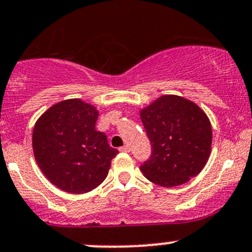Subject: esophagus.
<instances>
[{
  "label": "esophagus",
  "mask_w": 252,
  "mask_h": 252,
  "mask_svg": "<svg viewBox=\"0 0 252 252\" xmlns=\"http://www.w3.org/2000/svg\"><path fill=\"white\" fill-rule=\"evenodd\" d=\"M119 151H122V153H129V151H130V148H129L128 145H124L122 146V148H119Z\"/></svg>",
  "instance_id": "obj_1"
}]
</instances>
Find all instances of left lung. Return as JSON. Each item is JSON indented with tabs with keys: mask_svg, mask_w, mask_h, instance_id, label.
<instances>
[{
	"mask_svg": "<svg viewBox=\"0 0 252 252\" xmlns=\"http://www.w3.org/2000/svg\"><path fill=\"white\" fill-rule=\"evenodd\" d=\"M140 118L151 144L140 166L149 181L175 187L201 172L211 154L212 126L196 103L166 94L141 109Z\"/></svg>",
	"mask_w": 252,
	"mask_h": 252,
	"instance_id": "obj_1",
	"label": "left lung"
}]
</instances>
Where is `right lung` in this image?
<instances>
[{"instance_id":"right-lung-1","label":"right lung","mask_w":252,"mask_h":252,"mask_svg":"<svg viewBox=\"0 0 252 252\" xmlns=\"http://www.w3.org/2000/svg\"><path fill=\"white\" fill-rule=\"evenodd\" d=\"M98 112L81 99L48 109L33 129L36 163L53 185L69 193H86L101 185L118 154L96 130Z\"/></svg>"}]
</instances>
